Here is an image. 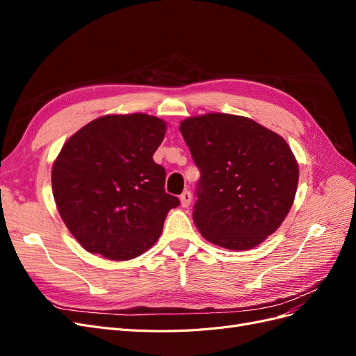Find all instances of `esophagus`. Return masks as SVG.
Wrapping results in <instances>:
<instances>
[{"mask_svg":"<svg viewBox=\"0 0 356 356\" xmlns=\"http://www.w3.org/2000/svg\"><path fill=\"white\" fill-rule=\"evenodd\" d=\"M179 200H181V207H182V208H187L188 204L191 203V193L186 190V191L182 193V195L179 196Z\"/></svg>","mask_w":356,"mask_h":356,"instance_id":"34e87169","label":"esophagus"}]
</instances>
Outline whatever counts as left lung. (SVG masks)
Listing matches in <instances>:
<instances>
[{"instance_id": "1", "label": "left lung", "mask_w": 356, "mask_h": 356, "mask_svg": "<svg viewBox=\"0 0 356 356\" xmlns=\"http://www.w3.org/2000/svg\"><path fill=\"white\" fill-rule=\"evenodd\" d=\"M179 131L200 170L193 220L207 241L243 251L285 220L296 197L298 165L282 136L248 117H188Z\"/></svg>"}]
</instances>
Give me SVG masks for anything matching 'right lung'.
<instances>
[{
    "label": "right lung",
    "mask_w": 356,
    "mask_h": 356,
    "mask_svg": "<svg viewBox=\"0 0 356 356\" xmlns=\"http://www.w3.org/2000/svg\"><path fill=\"white\" fill-rule=\"evenodd\" d=\"M165 132L154 115L111 114L63 144L51 169L53 197L86 251L123 261L157 242L168 212L179 204L165 191V168L153 160Z\"/></svg>",
    "instance_id": "add662e5"
}]
</instances>
